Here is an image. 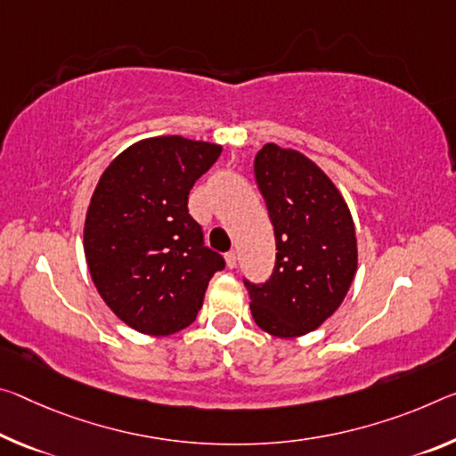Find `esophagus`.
<instances>
[{
  "instance_id": "obj_1",
  "label": "esophagus",
  "mask_w": 456,
  "mask_h": 456,
  "mask_svg": "<svg viewBox=\"0 0 456 456\" xmlns=\"http://www.w3.org/2000/svg\"><path fill=\"white\" fill-rule=\"evenodd\" d=\"M225 264L229 270H233V267L237 265V254L235 251H229V254H225Z\"/></svg>"
}]
</instances>
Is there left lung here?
I'll list each match as a JSON object with an SVG mask.
<instances>
[{"label": "left lung", "instance_id": "left-lung-1", "mask_svg": "<svg viewBox=\"0 0 456 456\" xmlns=\"http://www.w3.org/2000/svg\"><path fill=\"white\" fill-rule=\"evenodd\" d=\"M276 235V267L262 286L245 281L256 324L278 338L316 330L343 305L357 272L355 223L319 164L265 143L254 160Z\"/></svg>", "mask_w": 456, "mask_h": 456}]
</instances>
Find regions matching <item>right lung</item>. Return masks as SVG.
Masks as SVG:
<instances>
[{"instance_id": "right-lung-1", "label": "right lung", "mask_w": 456, "mask_h": 456, "mask_svg": "<svg viewBox=\"0 0 456 456\" xmlns=\"http://www.w3.org/2000/svg\"><path fill=\"white\" fill-rule=\"evenodd\" d=\"M221 150L183 135L146 137L115 156L93 191L83 229L91 280L113 314L142 335L189 327L225 267L189 215L192 184Z\"/></svg>"}]
</instances>
